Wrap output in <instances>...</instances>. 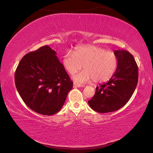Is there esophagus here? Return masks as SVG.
I'll return each instance as SVG.
<instances>
[{
	"instance_id": "obj_1",
	"label": "esophagus",
	"mask_w": 153,
	"mask_h": 153,
	"mask_svg": "<svg viewBox=\"0 0 153 153\" xmlns=\"http://www.w3.org/2000/svg\"><path fill=\"white\" fill-rule=\"evenodd\" d=\"M82 86L80 84H77V83H74V88H79V87H82Z\"/></svg>"
}]
</instances>
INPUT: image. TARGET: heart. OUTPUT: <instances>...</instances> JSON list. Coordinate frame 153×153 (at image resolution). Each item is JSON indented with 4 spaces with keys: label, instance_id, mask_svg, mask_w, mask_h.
I'll use <instances>...</instances> for the list:
<instances>
[{
    "label": "heart",
    "instance_id": "1",
    "mask_svg": "<svg viewBox=\"0 0 153 153\" xmlns=\"http://www.w3.org/2000/svg\"><path fill=\"white\" fill-rule=\"evenodd\" d=\"M65 68L71 75L84 71L74 77L79 84L91 82L103 83L113 77L118 67V58L113 52L96 46H82L76 48L74 53H65L63 59Z\"/></svg>",
    "mask_w": 153,
    "mask_h": 153
}]
</instances>
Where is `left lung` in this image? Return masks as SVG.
<instances>
[{
	"label": "left lung",
	"instance_id": "obj_1",
	"mask_svg": "<svg viewBox=\"0 0 153 153\" xmlns=\"http://www.w3.org/2000/svg\"><path fill=\"white\" fill-rule=\"evenodd\" d=\"M118 67L106 84L96 88L88 101L93 110L100 113L113 112L123 107L130 99L138 80V68L132 55L125 50H116Z\"/></svg>",
	"mask_w": 153,
	"mask_h": 153
}]
</instances>
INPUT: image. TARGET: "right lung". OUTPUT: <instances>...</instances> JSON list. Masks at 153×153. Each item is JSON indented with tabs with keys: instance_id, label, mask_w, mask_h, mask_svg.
Returning <instances> with one entry per match:
<instances>
[{
	"instance_id": "add662e5",
	"label": "right lung",
	"mask_w": 153,
	"mask_h": 153,
	"mask_svg": "<svg viewBox=\"0 0 153 153\" xmlns=\"http://www.w3.org/2000/svg\"><path fill=\"white\" fill-rule=\"evenodd\" d=\"M15 82L25 105L45 115L58 113L73 88L56 52L47 45L22 59L15 71Z\"/></svg>"
}]
</instances>
